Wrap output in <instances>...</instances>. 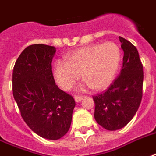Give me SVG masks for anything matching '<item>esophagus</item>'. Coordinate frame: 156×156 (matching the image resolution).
Segmentation results:
<instances>
[{
  "mask_svg": "<svg viewBox=\"0 0 156 156\" xmlns=\"http://www.w3.org/2000/svg\"><path fill=\"white\" fill-rule=\"evenodd\" d=\"M83 99V97H82V96H76V97H74V100H75L76 102H80Z\"/></svg>",
  "mask_w": 156,
  "mask_h": 156,
  "instance_id": "34e87169",
  "label": "esophagus"
}]
</instances>
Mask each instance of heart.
Returning a JSON list of instances; mask_svg holds the SVG:
<instances>
[{
	"instance_id": "1",
	"label": "heart",
	"mask_w": 156,
	"mask_h": 156,
	"mask_svg": "<svg viewBox=\"0 0 156 156\" xmlns=\"http://www.w3.org/2000/svg\"><path fill=\"white\" fill-rule=\"evenodd\" d=\"M120 61L121 51L114 42L83 46L69 53L66 61L55 62V79L63 90L69 91L82 73L86 80L80 89L93 87L97 90H104L115 80Z\"/></svg>"
}]
</instances>
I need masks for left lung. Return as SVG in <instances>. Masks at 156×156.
<instances>
[{
    "label": "left lung",
    "mask_w": 156,
    "mask_h": 156,
    "mask_svg": "<svg viewBox=\"0 0 156 156\" xmlns=\"http://www.w3.org/2000/svg\"><path fill=\"white\" fill-rule=\"evenodd\" d=\"M123 51L120 74L103 93L94 96V118L109 131L123 128L136 115L141 104L143 67L136 46L119 37Z\"/></svg>",
    "instance_id": "left-lung-1"
}]
</instances>
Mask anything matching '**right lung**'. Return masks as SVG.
<instances>
[{
    "instance_id": "1",
    "label": "right lung",
    "mask_w": 156,
    "mask_h": 156,
    "mask_svg": "<svg viewBox=\"0 0 156 156\" xmlns=\"http://www.w3.org/2000/svg\"><path fill=\"white\" fill-rule=\"evenodd\" d=\"M55 46L26 47L13 69V95L21 116L38 136L58 140L67 133L75 101L57 87L51 71Z\"/></svg>"
}]
</instances>
